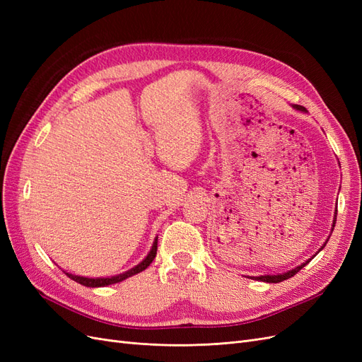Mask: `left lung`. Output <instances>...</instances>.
<instances>
[{
    "mask_svg": "<svg viewBox=\"0 0 362 362\" xmlns=\"http://www.w3.org/2000/svg\"><path fill=\"white\" fill-rule=\"evenodd\" d=\"M296 110H300V112H305V107H302V105H293ZM335 221H337V213H335V216H334V223H332V231H334V226H335ZM331 237V235H329ZM326 243H327V240L325 242V245L319 249V250H322L325 246H326ZM308 262V261H306ZM306 262H303V264H300V266H298V267H294V269H291V270H288V272H286V273H281V275H264V276H257L255 279H258V281H262V282H270V284H276V282H282V281H286V279H288V278H291V276H294L296 273H298L300 269H303L305 266H306Z\"/></svg>",
    "mask_w": 362,
    "mask_h": 362,
    "instance_id": "1",
    "label": "left lung"
}]
</instances>
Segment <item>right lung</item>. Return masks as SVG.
<instances>
[{
	"label": "right lung",
	"mask_w": 362,
	"mask_h": 362,
	"mask_svg": "<svg viewBox=\"0 0 362 362\" xmlns=\"http://www.w3.org/2000/svg\"><path fill=\"white\" fill-rule=\"evenodd\" d=\"M156 255H157V238H156L154 245H152L148 257H146L144 261H141V262H139V264H137L136 267L129 269V270L125 272V273H120V275H116V276H112V278H84V276H78V275H72V273H66V272H64V273H66V275H68L71 279H74L75 282L81 284V286H86V287H105V286H112V284L122 282L124 279L136 275V273L144 272V270L151 264V262L154 261Z\"/></svg>",
	"instance_id": "obj_1"
}]
</instances>
